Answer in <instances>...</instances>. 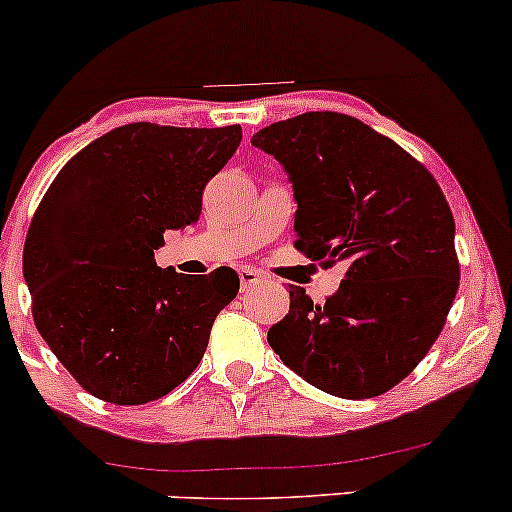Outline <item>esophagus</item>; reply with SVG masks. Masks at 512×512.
I'll list each match as a JSON object with an SVG mask.
<instances>
[{"label":"esophagus","instance_id":"esophagus-1","mask_svg":"<svg viewBox=\"0 0 512 512\" xmlns=\"http://www.w3.org/2000/svg\"><path fill=\"white\" fill-rule=\"evenodd\" d=\"M238 276H240V286H243V291L255 289L257 284H262V281H264V276L257 272V269H252V267H240L238 269Z\"/></svg>","mask_w":512,"mask_h":512}]
</instances>
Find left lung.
<instances>
[{
	"label": "left lung",
	"instance_id": "1",
	"mask_svg": "<svg viewBox=\"0 0 512 512\" xmlns=\"http://www.w3.org/2000/svg\"><path fill=\"white\" fill-rule=\"evenodd\" d=\"M250 142L289 175L296 248L349 264L322 305L289 286V315L267 332L269 346L327 395H383L428 354L460 286L455 219L438 182L402 146L342 113L274 122Z\"/></svg>",
	"mask_w": 512,
	"mask_h": 512
}]
</instances>
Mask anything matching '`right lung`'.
<instances>
[{
	"label": "right lung",
	"mask_w": 512,
	"mask_h": 512,
	"mask_svg": "<svg viewBox=\"0 0 512 512\" xmlns=\"http://www.w3.org/2000/svg\"><path fill=\"white\" fill-rule=\"evenodd\" d=\"M240 125L115 127L64 166L35 211L23 279L40 337L74 380L113 404L168 395L202 361L238 274L161 269L163 233L199 221Z\"/></svg>",
	"instance_id": "right-lung-1"
}]
</instances>
